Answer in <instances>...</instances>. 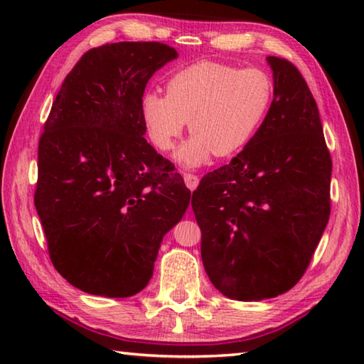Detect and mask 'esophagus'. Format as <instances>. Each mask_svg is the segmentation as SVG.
<instances>
[{"label": "esophagus", "instance_id": "esophagus-1", "mask_svg": "<svg viewBox=\"0 0 364 364\" xmlns=\"http://www.w3.org/2000/svg\"><path fill=\"white\" fill-rule=\"evenodd\" d=\"M198 176L194 175V173H184V183H186V186L191 189V191H196L197 186H198Z\"/></svg>", "mask_w": 364, "mask_h": 364}]
</instances>
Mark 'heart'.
Segmentation results:
<instances>
[{"label": "heart", "instance_id": "obj_1", "mask_svg": "<svg viewBox=\"0 0 364 364\" xmlns=\"http://www.w3.org/2000/svg\"><path fill=\"white\" fill-rule=\"evenodd\" d=\"M272 100L274 81L262 68L202 60L170 75L166 95L144 94L141 119L151 144L166 153L175 149L189 120L194 134L176 161L197 167L213 154L241 153L266 120Z\"/></svg>", "mask_w": 364, "mask_h": 364}]
</instances>
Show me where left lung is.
Returning a JSON list of instances; mask_svg holds the SVG:
<instances>
[{
  "instance_id": "8db88e82",
  "label": "left lung",
  "mask_w": 364,
  "mask_h": 364,
  "mask_svg": "<svg viewBox=\"0 0 364 364\" xmlns=\"http://www.w3.org/2000/svg\"><path fill=\"white\" fill-rule=\"evenodd\" d=\"M267 63L274 100L266 120L192 194L206 274L223 296L241 301L296 286L330 218L331 158L318 105L296 65L275 56Z\"/></svg>"
}]
</instances>
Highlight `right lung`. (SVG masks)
Instances as JSON below:
<instances>
[{
  "label": "right lung",
  "instance_id": "1",
  "mask_svg": "<svg viewBox=\"0 0 364 364\" xmlns=\"http://www.w3.org/2000/svg\"><path fill=\"white\" fill-rule=\"evenodd\" d=\"M178 58L159 42L92 48L65 76L38 141L34 205L54 269L87 294L131 297L191 191L144 137L141 98Z\"/></svg>",
  "mask_w": 364,
  "mask_h": 364
}]
</instances>
